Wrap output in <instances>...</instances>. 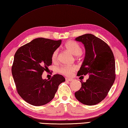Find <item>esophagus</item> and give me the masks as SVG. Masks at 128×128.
I'll list each match as a JSON object with an SVG mask.
<instances>
[{
	"instance_id": "34e87169",
	"label": "esophagus",
	"mask_w": 128,
	"mask_h": 128,
	"mask_svg": "<svg viewBox=\"0 0 128 128\" xmlns=\"http://www.w3.org/2000/svg\"><path fill=\"white\" fill-rule=\"evenodd\" d=\"M66 80L68 82H72L73 79H68V78H66Z\"/></svg>"
}]
</instances>
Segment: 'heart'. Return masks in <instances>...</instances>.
<instances>
[{"instance_id": "b5f03b06", "label": "heart", "mask_w": 128, "mask_h": 128, "mask_svg": "<svg viewBox=\"0 0 128 128\" xmlns=\"http://www.w3.org/2000/svg\"><path fill=\"white\" fill-rule=\"evenodd\" d=\"M65 48L67 50L70 52L72 54L79 57L82 52V48L80 44L76 42L70 40L66 42ZM58 50L56 49L52 54V60L53 62L57 61L58 59ZM75 70V67L72 65H64L60 66L59 68V72L62 74L70 76L72 75Z\"/></svg>"}]
</instances>
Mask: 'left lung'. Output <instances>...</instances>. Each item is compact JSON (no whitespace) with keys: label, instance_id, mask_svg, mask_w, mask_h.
Segmentation results:
<instances>
[{"label":"left lung","instance_id":"left-lung-1","mask_svg":"<svg viewBox=\"0 0 128 128\" xmlns=\"http://www.w3.org/2000/svg\"><path fill=\"white\" fill-rule=\"evenodd\" d=\"M84 44L86 56L78 76L89 75L86 82L75 93L82 104L92 106L99 104L108 94L116 78L115 61L112 51L104 40L90 34L77 37Z\"/></svg>","mask_w":128,"mask_h":128}]
</instances>
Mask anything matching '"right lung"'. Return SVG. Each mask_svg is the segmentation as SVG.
Masks as SVG:
<instances>
[{
    "instance_id": "1",
    "label": "right lung",
    "mask_w": 128,
    "mask_h": 128,
    "mask_svg": "<svg viewBox=\"0 0 128 128\" xmlns=\"http://www.w3.org/2000/svg\"><path fill=\"white\" fill-rule=\"evenodd\" d=\"M61 44V40L43 38L34 39L21 46L16 52L12 74L17 93L22 99L33 106H39L51 101L59 85L65 81L60 74L50 80L42 79L44 71L52 64V54Z\"/></svg>"
}]
</instances>
